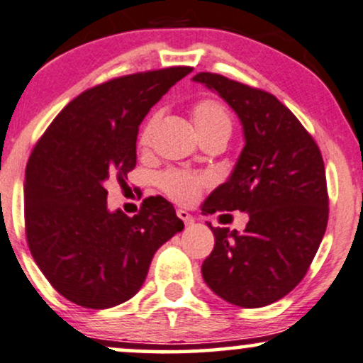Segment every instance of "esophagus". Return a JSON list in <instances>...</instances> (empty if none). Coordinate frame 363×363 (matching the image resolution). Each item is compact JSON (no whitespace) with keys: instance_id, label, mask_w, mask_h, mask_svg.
<instances>
[{"instance_id":"34e87169","label":"esophagus","mask_w":363,"mask_h":363,"mask_svg":"<svg viewBox=\"0 0 363 363\" xmlns=\"http://www.w3.org/2000/svg\"><path fill=\"white\" fill-rule=\"evenodd\" d=\"M177 216H179V219H182V221H184V224H187V226L194 223V218H192V216L184 209H177Z\"/></svg>"}]
</instances>
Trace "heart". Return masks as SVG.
Masks as SVG:
<instances>
[{
	"instance_id": "heart-1",
	"label": "heart",
	"mask_w": 363,
	"mask_h": 363,
	"mask_svg": "<svg viewBox=\"0 0 363 363\" xmlns=\"http://www.w3.org/2000/svg\"><path fill=\"white\" fill-rule=\"evenodd\" d=\"M191 118L201 142L211 139H229V135H231V113H229L226 105L219 102V100L204 99L197 102L192 108ZM159 123L160 112H155L147 118L139 135L140 147H147L150 144ZM159 186L174 201L189 204L199 196L201 189L204 187V179L182 171H167L159 176Z\"/></svg>"
}]
</instances>
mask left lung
Returning <instances> with one entry per match:
<instances>
[{
  "instance_id": "left-lung-1",
  "label": "left lung",
  "mask_w": 363,
  "mask_h": 363,
  "mask_svg": "<svg viewBox=\"0 0 363 363\" xmlns=\"http://www.w3.org/2000/svg\"><path fill=\"white\" fill-rule=\"evenodd\" d=\"M197 84L235 110L245 147L231 176L203 204V214L247 213L245 231L211 228L214 250L203 278L216 295L259 308L288 295L303 279L328 223V192L318 145L274 95L216 73Z\"/></svg>"
}]
</instances>
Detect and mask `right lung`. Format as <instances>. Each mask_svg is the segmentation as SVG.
I'll use <instances>...</instances> for the list:
<instances>
[{
  "label": "right lung",
  "instance_id": "right-lung-1",
  "mask_svg": "<svg viewBox=\"0 0 363 363\" xmlns=\"http://www.w3.org/2000/svg\"><path fill=\"white\" fill-rule=\"evenodd\" d=\"M189 67L134 73L73 99L35 145L25 174V223L31 255L60 295L105 310L130 300L155 251L184 229L164 197L128 218L107 208L108 179L137 162V134L150 107Z\"/></svg>",
  "mask_w": 363,
  "mask_h": 363
}]
</instances>
